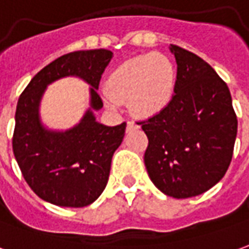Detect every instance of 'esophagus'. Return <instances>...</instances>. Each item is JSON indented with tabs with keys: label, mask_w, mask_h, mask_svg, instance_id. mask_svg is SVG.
Segmentation results:
<instances>
[{
	"label": "esophagus",
	"mask_w": 249,
	"mask_h": 249,
	"mask_svg": "<svg viewBox=\"0 0 249 249\" xmlns=\"http://www.w3.org/2000/svg\"><path fill=\"white\" fill-rule=\"evenodd\" d=\"M138 127H140V126H138L135 122H133V121L127 122V130H133V128H138Z\"/></svg>",
	"instance_id": "34e87169"
}]
</instances>
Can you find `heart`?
<instances>
[{
    "label": "heart",
    "instance_id": "heart-1",
    "mask_svg": "<svg viewBox=\"0 0 249 249\" xmlns=\"http://www.w3.org/2000/svg\"><path fill=\"white\" fill-rule=\"evenodd\" d=\"M108 108L130 102L131 112L138 118H152L165 111L176 89V71L171 59L149 53L119 65L106 84Z\"/></svg>",
    "mask_w": 249,
    "mask_h": 249
}]
</instances>
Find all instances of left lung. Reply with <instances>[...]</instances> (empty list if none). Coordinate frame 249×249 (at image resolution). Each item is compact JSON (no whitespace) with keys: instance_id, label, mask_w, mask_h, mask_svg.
Segmentation results:
<instances>
[{"instance_id":"left-lung-1","label":"left lung","mask_w":249,"mask_h":249,"mask_svg":"<svg viewBox=\"0 0 249 249\" xmlns=\"http://www.w3.org/2000/svg\"><path fill=\"white\" fill-rule=\"evenodd\" d=\"M178 65L169 107L141 121L149 140L145 167L161 193L184 199L206 193L226 174L237 118L225 82L202 58L171 44Z\"/></svg>"}]
</instances>
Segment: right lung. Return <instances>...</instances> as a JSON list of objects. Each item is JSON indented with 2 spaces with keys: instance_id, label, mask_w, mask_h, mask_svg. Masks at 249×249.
Here are the masks:
<instances>
[{
  "instance_id": "obj_1",
  "label": "right lung",
  "mask_w": 249,
  "mask_h": 249,
  "mask_svg": "<svg viewBox=\"0 0 249 249\" xmlns=\"http://www.w3.org/2000/svg\"><path fill=\"white\" fill-rule=\"evenodd\" d=\"M111 58L104 49L59 56L31 80L18 99L13 153L28 186L49 203L88 206L107 186L112 156L126 130V123L106 126L93 114L103 108L97 89ZM63 76H78L91 87L89 108L71 129L53 130L41 123L40 102L49 84Z\"/></svg>"
}]
</instances>
